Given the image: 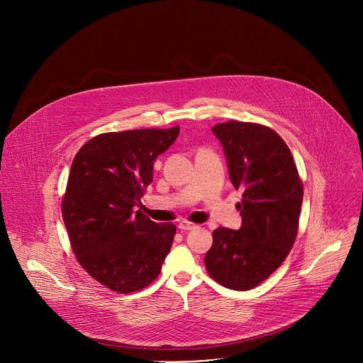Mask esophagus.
I'll use <instances>...</instances> for the list:
<instances>
[{
	"mask_svg": "<svg viewBox=\"0 0 363 363\" xmlns=\"http://www.w3.org/2000/svg\"><path fill=\"white\" fill-rule=\"evenodd\" d=\"M196 225L195 224H192V223H189V221H181L179 224H178V228L181 230V231H189V230H194Z\"/></svg>",
	"mask_w": 363,
	"mask_h": 363,
	"instance_id": "1",
	"label": "esophagus"
}]
</instances>
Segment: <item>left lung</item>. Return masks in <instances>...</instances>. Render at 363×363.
Returning a JSON list of instances; mask_svg holds the SVG:
<instances>
[{"instance_id": "left-lung-1", "label": "left lung", "mask_w": 363, "mask_h": 363, "mask_svg": "<svg viewBox=\"0 0 363 363\" xmlns=\"http://www.w3.org/2000/svg\"><path fill=\"white\" fill-rule=\"evenodd\" d=\"M231 184L242 189L240 230L220 227L205 254L208 274L231 290H250L289 255L298 228L303 184L286 142L270 128L230 121L213 129Z\"/></svg>"}]
</instances>
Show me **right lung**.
I'll return each mask as SVG.
<instances>
[{
    "label": "right lung",
    "instance_id": "add662e5",
    "mask_svg": "<svg viewBox=\"0 0 363 363\" xmlns=\"http://www.w3.org/2000/svg\"><path fill=\"white\" fill-rule=\"evenodd\" d=\"M171 129L101 133L73 160L62 203L80 266L118 293L138 291L161 273L175 225L153 223L133 206L153 179V164L178 138Z\"/></svg>",
    "mask_w": 363,
    "mask_h": 363
}]
</instances>
